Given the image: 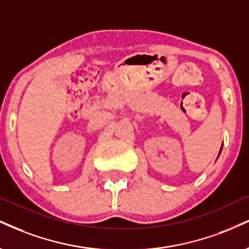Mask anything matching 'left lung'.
<instances>
[{
	"instance_id": "left-lung-1",
	"label": "left lung",
	"mask_w": 249,
	"mask_h": 249,
	"mask_svg": "<svg viewBox=\"0 0 249 249\" xmlns=\"http://www.w3.org/2000/svg\"><path fill=\"white\" fill-rule=\"evenodd\" d=\"M219 154H220V153H219Z\"/></svg>"
}]
</instances>
